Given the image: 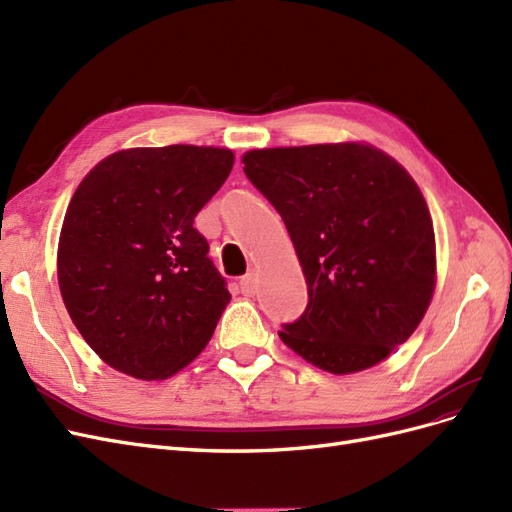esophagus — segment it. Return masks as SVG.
Here are the masks:
<instances>
[{
  "instance_id": "obj_1",
  "label": "esophagus",
  "mask_w": 512,
  "mask_h": 512,
  "mask_svg": "<svg viewBox=\"0 0 512 512\" xmlns=\"http://www.w3.org/2000/svg\"><path fill=\"white\" fill-rule=\"evenodd\" d=\"M239 286H241V292L245 294V297H252V294L256 292V275L252 271L247 273V275H243Z\"/></svg>"
}]
</instances>
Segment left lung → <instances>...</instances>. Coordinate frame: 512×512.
I'll return each instance as SVG.
<instances>
[{"label":"left lung","instance_id":"1","mask_svg":"<svg viewBox=\"0 0 512 512\" xmlns=\"http://www.w3.org/2000/svg\"><path fill=\"white\" fill-rule=\"evenodd\" d=\"M243 164L282 215L307 282L282 342L337 376L384 361L436 288L433 222L414 179L363 143L254 149Z\"/></svg>","mask_w":512,"mask_h":512}]
</instances>
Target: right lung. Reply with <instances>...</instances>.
I'll use <instances>...</instances> for the list:
<instances>
[{
  "mask_svg": "<svg viewBox=\"0 0 512 512\" xmlns=\"http://www.w3.org/2000/svg\"><path fill=\"white\" fill-rule=\"evenodd\" d=\"M232 162L218 147H138L104 158L76 188L59 290L85 342L121 374L164 380L211 339L230 292L194 218Z\"/></svg>",
  "mask_w": 512,
  "mask_h": 512,
  "instance_id": "1",
  "label": "right lung"
}]
</instances>
